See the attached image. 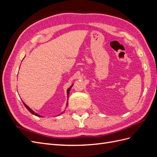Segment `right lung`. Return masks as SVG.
Instances as JSON below:
<instances>
[{"label": "right lung", "mask_w": 157, "mask_h": 157, "mask_svg": "<svg viewBox=\"0 0 157 157\" xmlns=\"http://www.w3.org/2000/svg\"><path fill=\"white\" fill-rule=\"evenodd\" d=\"M73 86V85H72V86H71L70 88H69L68 89H67V96H69V92H70V90H71V88H72V86ZM23 104H24V105H25V107L27 109V110L28 111H29L31 113H32L33 114V115H35V116H37V117H41V116L40 115H38V114L37 113H35L34 111H33V110H32V109H30L29 107H28L27 105H26V104L24 103V102H23ZM68 105V103H67V106ZM61 114H62V113H61Z\"/></svg>", "instance_id": "add662e5"}]
</instances>
